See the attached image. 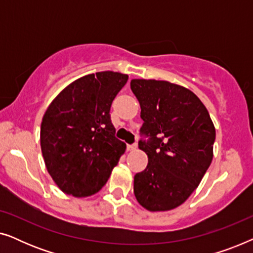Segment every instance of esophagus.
Instances as JSON below:
<instances>
[{
    "instance_id": "esophagus-1",
    "label": "esophagus",
    "mask_w": 253,
    "mask_h": 253,
    "mask_svg": "<svg viewBox=\"0 0 253 253\" xmlns=\"http://www.w3.org/2000/svg\"><path fill=\"white\" fill-rule=\"evenodd\" d=\"M126 148H127V151H133V150H136V148H137V143L127 144V145H126Z\"/></svg>"
}]
</instances>
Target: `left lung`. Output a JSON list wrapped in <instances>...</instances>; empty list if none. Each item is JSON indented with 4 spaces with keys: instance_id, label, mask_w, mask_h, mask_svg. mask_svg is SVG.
<instances>
[{
    "instance_id": "left-lung-1",
    "label": "left lung",
    "mask_w": 253,
    "mask_h": 253,
    "mask_svg": "<svg viewBox=\"0 0 253 253\" xmlns=\"http://www.w3.org/2000/svg\"><path fill=\"white\" fill-rule=\"evenodd\" d=\"M130 86L144 121L138 146L148 157L145 170L134 175V196L152 212L172 210L189 198L209 169L215 129L190 89L154 79H132Z\"/></svg>"
}]
</instances>
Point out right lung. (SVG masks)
<instances>
[{"mask_svg":"<svg viewBox=\"0 0 253 253\" xmlns=\"http://www.w3.org/2000/svg\"><path fill=\"white\" fill-rule=\"evenodd\" d=\"M127 78L114 71L84 76L68 85L44 113L40 130L44 164L68 195L98 192L126 151L109 112Z\"/></svg>","mask_w":253,"mask_h":253,"instance_id":"right-lung-1","label":"right lung"}]
</instances>
